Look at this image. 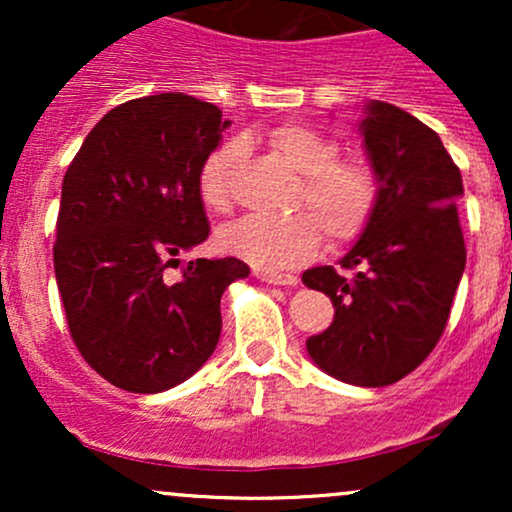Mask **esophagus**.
I'll return each mask as SVG.
<instances>
[{
    "label": "esophagus",
    "instance_id": "34e87169",
    "mask_svg": "<svg viewBox=\"0 0 512 512\" xmlns=\"http://www.w3.org/2000/svg\"><path fill=\"white\" fill-rule=\"evenodd\" d=\"M257 279L267 281V284L274 286H296L298 284V276L293 274H281V272H255Z\"/></svg>",
    "mask_w": 512,
    "mask_h": 512
}]
</instances>
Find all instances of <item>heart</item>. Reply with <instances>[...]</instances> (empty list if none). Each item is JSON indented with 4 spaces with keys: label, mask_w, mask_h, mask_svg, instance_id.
I'll return each mask as SVG.
<instances>
[{
    "label": "heart",
    "mask_w": 512,
    "mask_h": 512,
    "mask_svg": "<svg viewBox=\"0 0 512 512\" xmlns=\"http://www.w3.org/2000/svg\"><path fill=\"white\" fill-rule=\"evenodd\" d=\"M264 139L298 173L291 209L301 214L286 219L243 216L221 228L223 250L260 269H289L308 262L320 250V230L334 248L366 231L380 197L378 173L368 161L342 158L332 137L298 122L276 125ZM240 163L243 144L236 139L221 142L204 156L197 173V192L204 207L214 214H226L233 207Z\"/></svg>",
    "instance_id": "1"
}]
</instances>
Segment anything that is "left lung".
Masks as SVG:
<instances>
[{"label": "left lung", "instance_id": "1", "mask_svg": "<svg viewBox=\"0 0 512 512\" xmlns=\"http://www.w3.org/2000/svg\"><path fill=\"white\" fill-rule=\"evenodd\" d=\"M378 173V209L334 267L303 272L334 305L305 342L317 368L349 385L385 387L419 368L448 325L467 250L457 216L460 168L431 127L397 105L370 101L358 125Z\"/></svg>", "mask_w": 512, "mask_h": 512}]
</instances>
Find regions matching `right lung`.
<instances>
[{
    "instance_id": "add662e5",
    "label": "right lung",
    "mask_w": 512,
    "mask_h": 512,
    "mask_svg": "<svg viewBox=\"0 0 512 512\" xmlns=\"http://www.w3.org/2000/svg\"><path fill=\"white\" fill-rule=\"evenodd\" d=\"M231 122L185 93L134 98L88 132L62 180L55 276L69 334L108 383L156 395L185 383L221 337V296L250 267L187 262L209 238L197 192L204 156Z\"/></svg>"
}]
</instances>
